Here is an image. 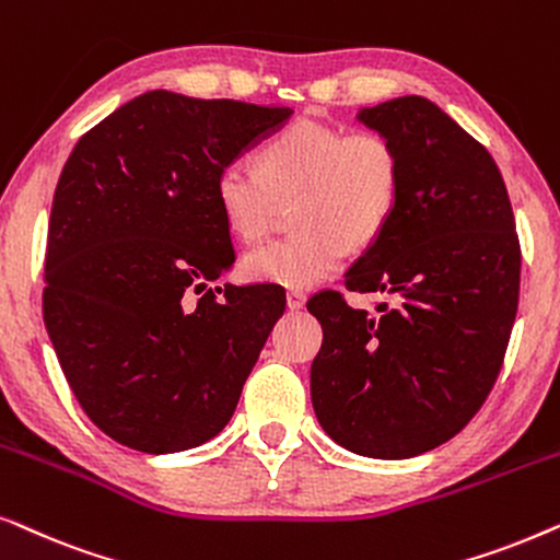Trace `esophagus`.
I'll use <instances>...</instances> for the list:
<instances>
[{
  "label": "esophagus",
  "instance_id": "esophagus-1",
  "mask_svg": "<svg viewBox=\"0 0 560 560\" xmlns=\"http://www.w3.org/2000/svg\"><path fill=\"white\" fill-rule=\"evenodd\" d=\"M285 301H288V308L290 311H301L303 305H305V295L298 293V290H290V293L285 295Z\"/></svg>",
  "mask_w": 560,
  "mask_h": 560
}]
</instances>
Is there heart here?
Masks as SVG:
<instances>
[{
    "mask_svg": "<svg viewBox=\"0 0 560 560\" xmlns=\"http://www.w3.org/2000/svg\"><path fill=\"white\" fill-rule=\"evenodd\" d=\"M402 167L395 144L377 132L295 121L259 150V167L232 160L213 183L226 226L244 242L270 229L278 198L298 196L301 232L247 252L244 275L265 285L303 290L339 270L351 247L385 232L400 203Z\"/></svg>",
    "mask_w": 560,
    "mask_h": 560,
    "instance_id": "1",
    "label": "heart"
}]
</instances>
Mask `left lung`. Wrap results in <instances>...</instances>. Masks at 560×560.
<instances>
[{"label": "left lung", "mask_w": 560, "mask_h": 560, "mask_svg": "<svg viewBox=\"0 0 560 560\" xmlns=\"http://www.w3.org/2000/svg\"><path fill=\"white\" fill-rule=\"evenodd\" d=\"M357 121L395 144L402 188L385 232L343 278L393 301L366 313L331 290L311 298L324 328L311 400L351 454L412 458L454 439L500 374L520 242L500 167L441 106L397 96Z\"/></svg>", "instance_id": "left-lung-1"}]
</instances>
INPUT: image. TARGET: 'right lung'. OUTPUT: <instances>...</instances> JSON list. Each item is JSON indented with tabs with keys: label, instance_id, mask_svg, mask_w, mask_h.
<instances>
[{
	"label": "right lung",
	"instance_id": "right-lung-1",
	"mask_svg": "<svg viewBox=\"0 0 560 560\" xmlns=\"http://www.w3.org/2000/svg\"><path fill=\"white\" fill-rule=\"evenodd\" d=\"M290 114L155 89L89 129L63 165L43 318L75 400L121 446L175 454L232 420L285 293L209 288L234 265L213 183Z\"/></svg>",
	"mask_w": 560,
	"mask_h": 560
}]
</instances>
